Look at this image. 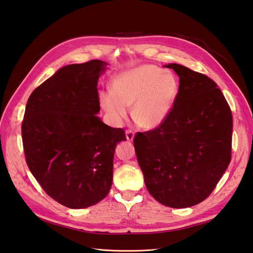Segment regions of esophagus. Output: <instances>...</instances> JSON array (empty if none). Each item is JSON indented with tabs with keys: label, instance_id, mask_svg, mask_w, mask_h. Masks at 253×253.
Instances as JSON below:
<instances>
[{
	"label": "esophagus",
	"instance_id": "1",
	"mask_svg": "<svg viewBox=\"0 0 253 253\" xmlns=\"http://www.w3.org/2000/svg\"><path fill=\"white\" fill-rule=\"evenodd\" d=\"M126 139L128 141H132L134 139V136H135V133L132 131V129H127V131L126 132Z\"/></svg>",
	"mask_w": 253,
	"mask_h": 253
}]
</instances>
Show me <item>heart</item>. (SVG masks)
<instances>
[{"label":"heart","instance_id":"1","mask_svg":"<svg viewBox=\"0 0 253 253\" xmlns=\"http://www.w3.org/2000/svg\"><path fill=\"white\" fill-rule=\"evenodd\" d=\"M179 84L170 72L144 64L115 76L112 90H102L99 101L114 125H120L133 105V119L140 127L162 126L175 104Z\"/></svg>","mask_w":253,"mask_h":253}]
</instances>
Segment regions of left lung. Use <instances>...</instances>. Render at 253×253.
I'll return each mask as SVG.
<instances>
[{
    "label": "left lung",
    "mask_w": 253,
    "mask_h": 253,
    "mask_svg": "<svg viewBox=\"0 0 253 253\" xmlns=\"http://www.w3.org/2000/svg\"><path fill=\"white\" fill-rule=\"evenodd\" d=\"M179 90L162 126L137 133L134 148L144 182L155 200L171 208L202 203L231 160L230 106L206 75L171 63Z\"/></svg>",
    "instance_id": "8db88e82"
}]
</instances>
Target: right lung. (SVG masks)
<instances>
[{
  "label": "right lung",
  "mask_w": 253,
  "mask_h": 253,
  "mask_svg": "<svg viewBox=\"0 0 253 253\" xmlns=\"http://www.w3.org/2000/svg\"><path fill=\"white\" fill-rule=\"evenodd\" d=\"M108 63L61 67L29 96L22 139L30 172L52 200L83 209L108 195L117 143L126 140L97 116L98 79Z\"/></svg>",
  "instance_id": "1"
}]
</instances>
